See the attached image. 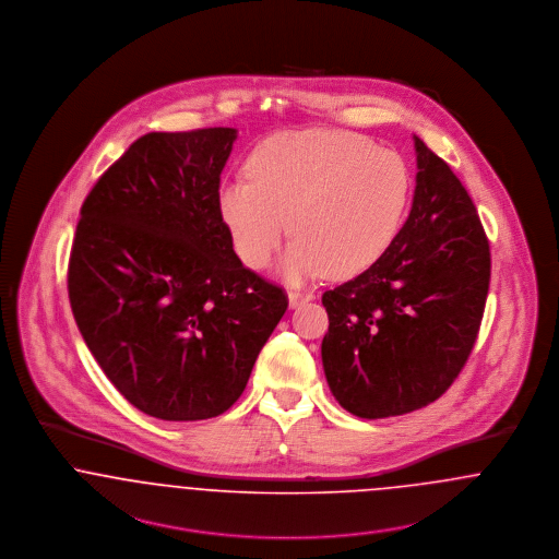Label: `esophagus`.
Wrapping results in <instances>:
<instances>
[{
	"label": "esophagus",
	"instance_id": "1",
	"mask_svg": "<svg viewBox=\"0 0 559 559\" xmlns=\"http://www.w3.org/2000/svg\"><path fill=\"white\" fill-rule=\"evenodd\" d=\"M310 299H314V293L289 292V306L292 308H297L299 304L310 301Z\"/></svg>",
	"mask_w": 559,
	"mask_h": 559
}]
</instances>
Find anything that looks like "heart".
I'll return each instance as SVG.
<instances>
[{"label":"heart","instance_id":"1","mask_svg":"<svg viewBox=\"0 0 559 559\" xmlns=\"http://www.w3.org/2000/svg\"><path fill=\"white\" fill-rule=\"evenodd\" d=\"M249 182L219 188L217 207L233 247L264 267L289 226V281L326 272L349 278L374 264L396 237L413 178L399 153L358 133H276L247 160Z\"/></svg>","mask_w":559,"mask_h":559}]
</instances>
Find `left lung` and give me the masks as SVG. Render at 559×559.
Here are the masks:
<instances>
[{"label": "left lung", "instance_id": "1", "mask_svg": "<svg viewBox=\"0 0 559 559\" xmlns=\"http://www.w3.org/2000/svg\"><path fill=\"white\" fill-rule=\"evenodd\" d=\"M413 207L383 255L322 293V367L335 400L362 419L413 413L440 399L478 340L490 245L447 160L415 135Z\"/></svg>", "mask_w": 559, "mask_h": 559}]
</instances>
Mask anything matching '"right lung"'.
Returning a JSON list of instances; mask_svg holds the SVG:
<instances>
[{"label":"right lung","mask_w":559,"mask_h":559,"mask_svg":"<svg viewBox=\"0 0 559 559\" xmlns=\"http://www.w3.org/2000/svg\"><path fill=\"white\" fill-rule=\"evenodd\" d=\"M237 130L151 132L90 190L69 258L75 322L110 383L165 421L239 400L283 319V287L242 266L217 207Z\"/></svg>","instance_id":"add662e5"}]
</instances>
